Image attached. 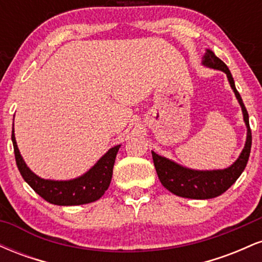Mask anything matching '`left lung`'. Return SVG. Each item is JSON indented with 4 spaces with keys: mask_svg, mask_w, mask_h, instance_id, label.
Instances as JSON below:
<instances>
[{
    "mask_svg": "<svg viewBox=\"0 0 262 262\" xmlns=\"http://www.w3.org/2000/svg\"><path fill=\"white\" fill-rule=\"evenodd\" d=\"M202 64L227 74L230 87L233 89L236 100L242 107L244 122L246 129H248V135H246L244 149H243L237 160L231 166L223 170L200 171L187 169V167H183L181 165L151 151L156 173H158L162 186L176 196L193 198V200H209V198L218 197L222 193H224L244 171L251 150V129L250 124H249V114L239 92L236 91L235 83H234V79L231 76L229 69L209 49H207L204 53Z\"/></svg>",
    "mask_w": 262,
    "mask_h": 262,
    "instance_id": "obj_1",
    "label": "left lung"
}]
</instances>
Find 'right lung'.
<instances>
[{"mask_svg": "<svg viewBox=\"0 0 262 262\" xmlns=\"http://www.w3.org/2000/svg\"><path fill=\"white\" fill-rule=\"evenodd\" d=\"M12 143H13L17 167L25 181L47 202L58 206H79V204L91 203L100 200L110 187L114 161H116L117 152L121 148V145L111 148L96 162L95 166H92L86 173L77 179L68 180V181H54V180L41 179L27 166L18 150L13 130H12Z\"/></svg>", "mask_w": 262, "mask_h": 262, "instance_id": "add662e5", "label": "right lung"}]
</instances>
